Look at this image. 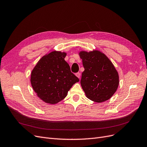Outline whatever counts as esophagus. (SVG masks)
<instances>
[{
	"instance_id": "1",
	"label": "esophagus",
	"mask_w": 147,
	"mask_h": 147,
	"mask_svg": "<svg viewBox=\"0 0 147 147\" xmlns=\"http://www.w3.org/2000/svg\"><path fill=\"white\" fill-rule=\"evenodd\" d=\"M75 75L77 76V77L78 78H80V76H81V74L80 73V72H78V73H76L75 74Z\"/></svg>"
}]
</instances>
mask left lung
Wrapping results in <instances>:
<instances>
[{"instance_id": "1", "label": "left lung", "mask_w": 147, "mask_h": 147, "mask_svg": "<svg viewBox=\"0 0 147 147\" xmlns=\"http://www.w3.org/2000/svg\"><path fill=\"white\" fill-rule=\"evenodd\" d=\"M78 54L84 68L80 83L86 97L96 102L108 100L119 83L118 72L112 62L98 50L81 51Z\"/></svg>"}]
</instances>
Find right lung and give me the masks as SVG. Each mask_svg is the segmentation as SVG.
I'll use <instances>...</instances> for the list:
<instances>
[{"instance_id": "right-lung-1", "label": "right lung", "mask_w": 147, "mask_h": 147, "mask_svg": "<svg viewBox=\"0 0 147 147\" xmlns=\"http://www.w3.org/2000/svg\"><path fill=\"white\" fill-rule=\"evenodd\" d=\"M65 52L54 51L40 58L31 74V84L37 96L46 103L55 104L67 95L79 79L64 60Z\"/></svg>"}]
</instances>
